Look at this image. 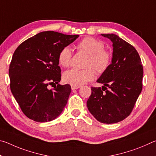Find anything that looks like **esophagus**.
Wrapping results in <instances>:
<instances>
[{"label": "esophagus", "mask_w": 156, "mask_h": 156, "mask_svg": "<svg viewBox=\"0 0 156 156\" xmlns=\"http://www.w3.org/2000/svg\"><path fill=\"white\" fill-rule=\"evenodd\" d=\"M80 88V87H75V86H72V90H74V89H78Z\"/></svg>", "instance_id": "obj_1"}]
</instances>
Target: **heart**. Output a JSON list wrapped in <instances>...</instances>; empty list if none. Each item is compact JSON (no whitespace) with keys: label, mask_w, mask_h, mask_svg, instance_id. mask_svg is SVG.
Instances as JSON below:
<instances>
[{"label":"heart","mask_w":156,"mask_h":156,"mask_svg":"<svg viewBox=\"0 0 156 156\" xmlns=\"http://www.w3.org/2000/svg\"><path fill=\"white\" fill-rule=\"evenodd\" d=\"M78 51L88 54L86 58L84 69H72L63 74V80L66 83L72 86L80 87L88 81L93 80L95 70L98 74L105 73L110 67L112 60V54L109 51L105 49L102 41L92 37H86L77 44ZM72 52L69 47H65L58 54V62L62 67H68L71 65Z\"/></svg>","instance_id":"1"}]
</instances>
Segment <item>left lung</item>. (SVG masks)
I'll use <instances>...</instances> for the list:
<instances>
[{
  "label": "left lung",
  "instance_id": "left-lung-1",
  "mask_svg": "<svg viewBox=\"0 0 156 156\" xmlns=\"http://www.w3.org/2000/svg\"><path fill=\"white\" fill-rule=\"evenodd\" d=\"M113 43L112 60L97 83L102 87H91L87 102L89 112L99 122L116 123L130 115L142 89L143 67L133 46L113 34H102Z\"/></svg>",
  "mask_w": 156,
  "mask_h": 156
}]
</instances>
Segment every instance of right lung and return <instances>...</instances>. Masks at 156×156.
<instances>
[{
  "label": "right lung",
  "mask_w": 156,
  "mask_h": 156,
  "mask_svg": "<svg viewBox=\"0 0 156 156\" xmlns=\"http://www.w3.org/2000/svg\"><path fill=\"white\" fill-rule=\"evenodd\" d=\"M78 36L43 31L15 50L9 69L10 89L30 119L38 122L51 121L67 105L72 89L69 84H58L61 79L58 54ZM49 85L54 89L49 90Z\"/></svg>",
  "instance_id": "add662e5"
}]
</instances>
